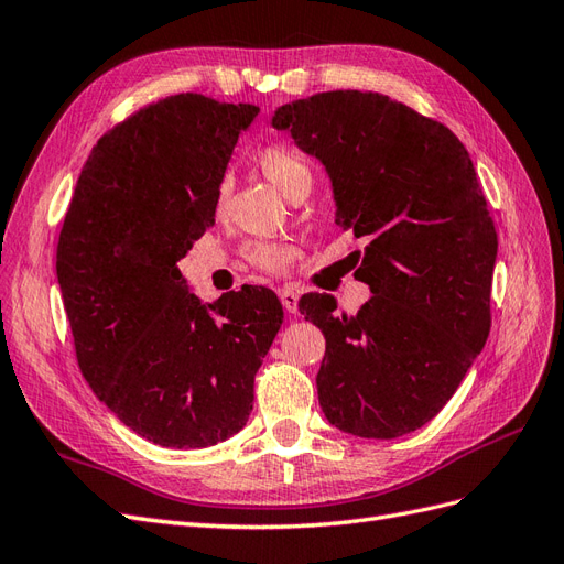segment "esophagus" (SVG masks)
Instances as JSON below:
<instances>
[{
    "mask_svg": "<svg viewBox=\"0 0 564 564\" xmlns=\"http://www.w3.org/2000/svg\"><path fill=\"white\" fill-rule=\"evenodd\" d=\"M278 296H280V303H282V308H284V313H289V315H294L296 311H299V294L294 292L292 286H282L280 292H278Z\"/></svg>",
    "mask_w": 564,
    "mask_h": 564,
    "instance_id": "1",
    "label": "esophagus"
}]
</instances>
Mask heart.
Instances as JSON below:
<instances>
[{"mask_svg": "<svg viewBox=\"0 0 564 564\" xmlns=\"http://www.w3.org/2000/svg\"><path fill=\"white\" fill-rule=\"evenodd\" d=\"M256 169H259L263 178L275 187V191H280L289 199H292L299 191H303V187H308L311 191V183H313L311 169L292 148H284V145L263 148L259 155H256ZM226 199H228V183H220L216 191V207L218 209L224 207ZM247 256L253 265L280 272L294 261L296 249L284 242H251L247 247Z\"/></svg>", "mask_w": 564, "mask_h": 564, "instance_id": "heart-1", "label": "heart"}]
</instances>
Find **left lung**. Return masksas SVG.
<instances>
[{
	"instance_id": "obj_1",
	"label": "left lung",
	"mask_w": 564,
	"mask_h": 564,
	"mask_svg": "<svg viewBox=\"0 0 564 564\" xmlns=\"http://www.w3.org/2000/svg\"><path fill=\"white\" fill-rule=\"evenodd\" d=\"M332 183L336 224L365 237L357 315L305 294L327 338L317 398L338 431L390 440L449 402L489 336L497 230L468 150L440 122L373 91H324L272 115Z\"/></svg>"
}]
</instances>
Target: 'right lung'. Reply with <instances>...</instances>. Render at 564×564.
<instances>
[{
  "label": "right lung",
  "instance_id": "obj_1",
  "mask_svg": "<svg viewBox=\"0 0 564 564\" xmlns=\"http://www.w3.org/2000/svg\"><path fill=\"white\" fill-rule=\"evenodd\" d=\"M259 108L162 98L108 131L82 166L56 278L84 379L133 433L169 449L245 429L280 332L270 289L204 303L178 261L214 226L216 191Z\"/></svg>",
  "mask_w": 564,
  "mask_h": 564
}]
</instances>
